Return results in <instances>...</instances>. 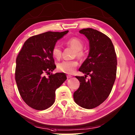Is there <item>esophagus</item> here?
<instances>
[{"instance_id":"esophagus-1","label":"esophagus","mask_w":135,"mask_h":135,"mask_svg":"<svg viewBox=\"0 0 135 135\" xmlns=\"http://www.w3.org/2000/svg\"><path fill=\"white\" fill-rule=\"evenodd\" d=\"M67 78H71L73 76L72 75H67Z\"/></svg>"}]
</instances>
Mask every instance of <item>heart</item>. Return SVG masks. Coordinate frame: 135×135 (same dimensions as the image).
Wrapping results in <instances>:
<instances>
[{
  "label": "heart",
  "instance_id": "b5f03b06",
  "mask_svg": "<svg viewBox=\"0 0 135 135\" xmlns=\"http://www.w3.org/2000/svg\"><path fill=\"white\" fill-rule=\"evenodd\" d=\"M65 44L75 50L73 57H77L79 59H83L85 57V52L83 50L84 47V42L80 38L77 37L71 38L67 40ZM52 55L54 57L58 60L61 57L62 50L59 45H55L53 46L52 49ZM78 64V61L75 60H64L58 64L57 68L61 72L67 73V74H72L74 72Z\"/></svg>",
  "mask_w": 135,
  "mask_h": 135
}]
</instances>
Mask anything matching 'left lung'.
I'll use <instances>...</instances> for the list:
<instances>
[{
    "label": "left lung",
    "instance_id": "8db88e82",
    "mask_svg": "<svg viewBox=\"0 0 135 135\" xmlns=\"http://www.w3.org/2000/svg\"><path fill=\"white\" fill-rule=\"evenodd\" d=\"M89 41L90 51L79 68L85 77L75 76L80 87L73 94L75 102L83 108H95L109 97L116 80V54L112 41L105 34L92 28L79 31ZM87 75L90 76L86 80Z\"/></svg>",
    "mask_w": 135,
    "mask_h": 135
}]
</instances>
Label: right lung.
Segmentation results:
<instances>
[{"mask_svg":"<svg viewBox=\"0 0 135 135\" xmlns=\"http://www.w3.org/2000/svg\"><path fill=\"white\" fill-rule=\"evenodd\" d=\"M68 32L49 31L31 36L17 56L16 83L22 99L31 108L43 110L51 107L55 90L67 80L65 73L51 72L56 68L52 49Z\"/></svg>","mask_w":135,"mask_h":135,"instance_id":"right-lung-1","label":"right lung"}]
</instances>
